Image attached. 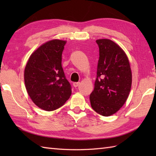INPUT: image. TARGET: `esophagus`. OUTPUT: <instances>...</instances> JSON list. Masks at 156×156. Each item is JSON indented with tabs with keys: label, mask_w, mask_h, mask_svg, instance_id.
I'll use <instances>...</instances> for the list:
<instances>
[{
	"label": "esophagus",
	"mask_w": 156,
	"mask_h": 156,
	"mask_svg": "<svg viewBox=\"0 0 156 156\" xmlns=\"http://www.w3.org/2000/svg\"><path fill=\"white\" fill-rule=\"evenodd\" d=\"M80 84V82H74V83H73V86H74V87H78Z\"/></svg>",
	"instance_id": "esophagus-1"
}]
</instances>
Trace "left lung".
Masks as SVG:
<instances>
[{"label": "left lung", "instance_id": "obj_1", "mask_svg": "<svg viewBox=\"0 0 156 156\" xmlns=\"http://www.w3.org/2000/svg\"><path fill=\"white\" fill-rule=\"evenodd\" d=\"M99 59L91 107L99 115L108 117L125 103L131 90L132 73L127 54L111 39H97Z\"/></svg>", "mask_w": 156, "mask_h": 156}]
</instances>
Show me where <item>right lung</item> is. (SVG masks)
Returning <instances> with one entry per match:
<instances>
[{
  "label": "right lung",
  "mask_w": 156,
  "mask_h": 156,
  "mask_svg": "<svg viewBox=\"0 0 156 156\" xmlns=\"http://www.w3.org/2000/svg\"><path fill=\"white\" fill-rule=\"evenodd\" d=\"M66 44L60 39L45 42L32 53L25 66L26 90L34 103L46 111L61 107L72 94L62 67Z\"/></svg>",
  "instance_id": "obj_1"
}]
</instances>
